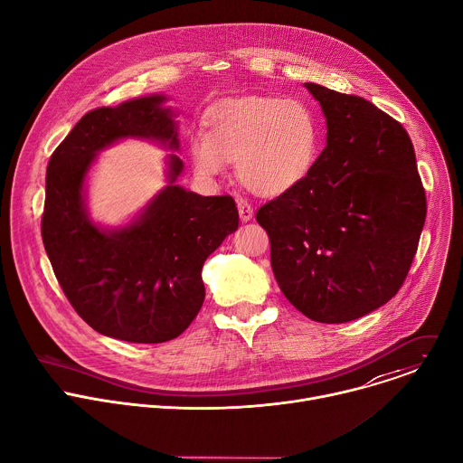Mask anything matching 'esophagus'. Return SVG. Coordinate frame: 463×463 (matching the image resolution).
<instances>
[{
    "instance_id": "34e87169",
    "label": "esophagus",
    "mask_w": 463,
    "mask_h": 463,
    "mask_svg": "<svg viewBox=\"0 0 463 463\" xmlns=\"http://www.w3.org/2000/svg\"><path fill=\"white\" fill-rule=\"evenodd\" d=\"M238 213H240L241 222H249L252 218V207L247 200H243V197H240L238 200Z\"/></svg>"
}]
</instances>
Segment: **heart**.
I'll list each match as a JSON object with an SVG mask.
<instances>
[{"mask_svg":"<svg viewBox=\"0 0 463 463\" xmlns=\"http://www.w3.org/2000/svg\"><path fill=\"white\" fill-rule=\"evenodd\" d=\"M317 154V118L295 99H225L207 111L205 134L190 141L197 174L218 175L232 161L240 181L260 195H280L297 186Z\"/></svg>","mask_w":463,"mask_h":463,"instance_id":"obj_1","label":"heart"}]
</instances>
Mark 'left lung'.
Listing matches in <instances>:
<instances>
[{"label": "left lung", "instance_id": "left-lung-1", "mask_svg": "<svg viewBox=\"0 0 463 463\" xmlns=\"http://www.w3.org/2000/svg\"><path fill=\"white\" fill-rule=\"evenodd\" d=\"M327 145L311 172L261 205L271 268L286 298L324 324L355 320L403 286L427 197L407 129L372 102L307 82Z\"/></svg>", "mask_w": 463, "mask_h": 463}]
</instances>
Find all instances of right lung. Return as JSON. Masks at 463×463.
<instances>
[{"instance_id":"add662e5","label":"right lung","mask_w":463,"mask_h":463,"mask_svg":"<svg viewBox=\"0 0 463 463\" xmlns=\"http://www.w3.org/2000/svg\"><path fill=\"white\" fill-rule=\"evenodd\" d=\"M165 97H143L88 111L52 152L45 175L42 240L54 277L95 332L128 343L181 335L205 300L202 268L238 229L231 195H197L174 184L183 170L170 156V184L128 227L106 232L86 213L82 186L99 150L146 137L177 150Z\"/></svg>"}]
</instances>
